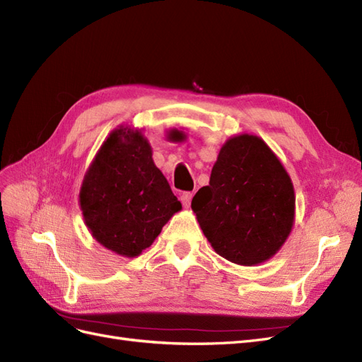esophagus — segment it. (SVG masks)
Listing matches in <instances>:
<instances>
[{"mask_svg":"<svg viewBox=\"0 0 362 362\" xmlns=\"http://www.w3.org/2000/svg\"><path fill=\"white\" fill-rule=\"evenodd\" d=\"M192 198H193V193L192 192H184L182 194H181V202H182V205L185 206V208H189L190 206V202H192Z\"/></svg>","mask_w":362,"mask_h":362,"instance_id":"1","label":"esophagus"}]
</instances>
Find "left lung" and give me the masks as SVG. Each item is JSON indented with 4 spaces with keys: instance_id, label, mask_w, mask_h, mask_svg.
<instances>
[{
    "instance_id": "8db88e82",
    "label": "left lung",
    "mask_w": 362,
    "mask_h": 362,
    "mask_svg": "<svg viewBox=\"0 0 362 362\" xmlns=\"http://www.w3.org/2000/svg\"><path fill=\"white\" fill-rule=\"evenodd\" d=\"M294 189L287 170L264 140L240 134L226 140L210 184L192 210L218 255L240 266L272 258L294 222Z\"/></svg>"
}]
</instances>
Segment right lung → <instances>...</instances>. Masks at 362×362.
Masks as SVG:
<instances>
[{"mask_svg":"<svg viewBox=\"0 0 362 362\" xmlns=\"http://www.w3.org/2000/svg\"><path fill=\"white\" fill-rule=\"evenodd\" d=\"M84 223L98 243L139 257L181 210L139 129H115L95 156L80 190Z\"/></svg>","mask_w":362,"mask_h":362,"instance_id":"right-lung-1","label":"right lung"}]
</instances>
